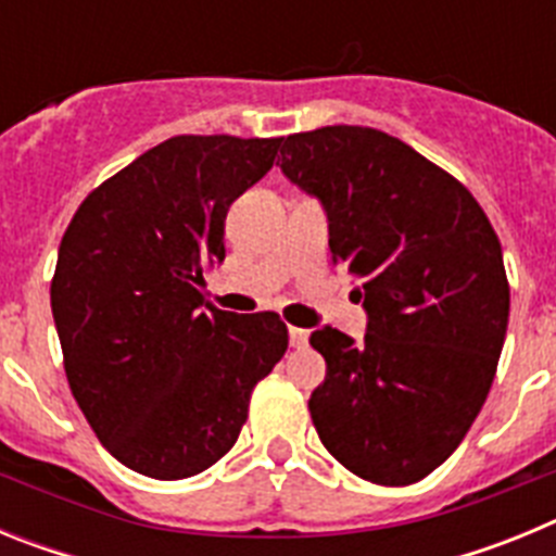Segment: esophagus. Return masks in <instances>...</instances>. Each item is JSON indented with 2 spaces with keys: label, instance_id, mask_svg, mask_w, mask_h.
<instances>
[{
  "label": "esophagus",
  "instance_id": "obj_1",
  "mask_svg": "<svg viewBox=\"0 0 556 556\" xmlns=\"http://www.w3.org/2000/svg\"><path fill=\"white\" fill-rule=\"evenodd\" d=\"M289 345H292V348H306L308 345V331H306V328H289Z\"/></svg>",
  "mask_w": 556,
  "mask_h": 556
}]
</instances>
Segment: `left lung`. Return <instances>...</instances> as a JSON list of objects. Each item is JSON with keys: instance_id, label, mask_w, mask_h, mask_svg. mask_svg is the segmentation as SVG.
I'll use <instances>...</instances> for the list:
<instances>
[{"instance_id": "8db88e82", "label": "left lung", "mask_w": 556, "mask_h": 556, "mask_svg": "<svg viewBox=\"0 0 556 556\" xmlns=\"http://www.w3.org/2000/svg\"><path fill=\"white\" fill-rule=\"evenodd\" d=\"M281 172L320 200L333 264L358 281L367 333L323 326L326 381L308 397L351 473L401 488L429 476L481 412L507 337L501 242L465 186L395 136L333 125L281 139Z\"/></svg>"}]
</instances>
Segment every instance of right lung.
Instances as JSON below:
<instances>
[{
	"label": "right lung",
	"mask_w": 556,
	"mask_h": 556,
	"mask_svg": "<svg viewBox=\"0 0 556 556\" xmlns=\"http://www.w3.org/2000/svg\"><path fill=\"white\" fill-rule=\"evenodd\" d=\"M281 139L175 136L83 200L63 233L52 317L68 387L108 454L189 479L233 448L253 387L287 353L273 312L205 303L225 217Z\"/></svg>",
	"instance_id": "obj_1"
}]
</instances>
